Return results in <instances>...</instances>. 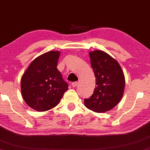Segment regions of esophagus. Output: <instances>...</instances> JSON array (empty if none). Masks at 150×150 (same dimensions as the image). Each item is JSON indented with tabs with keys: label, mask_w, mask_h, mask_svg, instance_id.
Masks as SVG:
<instances>
[{
	"label": "esophagus",
	"mask_w": 150,
	"mask_h": 150,
	"mask_svg": "<svg viewBox=\"0 0 150 150\" xmlns=\"http://www.w3.org/2000/svg\"><path fill=\"white\" fill-rule=\"evenodd\" d=\"M77 84H78V82H72V86H73V87H75L77 85Z\"/></svg>",
	"instance_id": "1"
}]
</instances>
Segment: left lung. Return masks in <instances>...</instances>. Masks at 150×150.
<instances>
[{"mask_svg":"<svg viewBox=\"0 0 150 150\" xmlns=\"http://www.w3.org/2000/svg\"><path fill=\"white\" fill-rule=\"evenodd\" d=\"M91 65L96 77L94 93L85 99V105L97 113H104L116 106L123 97L125 77L120 65L104 51L89 53Z\"/></svg>","mask_w":150,"mask_h":150,"instance_id":"8db88e82","label":"left lung"}]
</instances>
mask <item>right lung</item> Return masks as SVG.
Segmentation results:
<instances>
[{
  "label": "right lung",
  "mask_w": 150,
  "mask_h": 150,
  "mask_svg": "<svg viewBox=\"0 0 150 150\" xmlns=\"http://www.w3.org/2000/svg\"><path fill=\"white\" fill-rule=\"evenodd\" d=\"M59 56V51L41 55L31 63L22 75V97L26 104L36 111L54 108L68 89V84L57 68Z\"/></svg>",
  "instance_id": "right-lung-1"
}]
</instances>
